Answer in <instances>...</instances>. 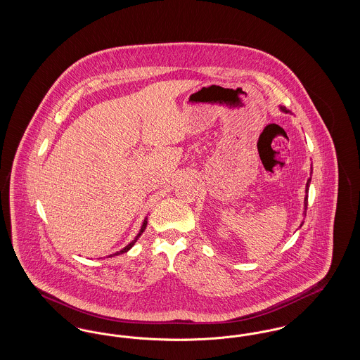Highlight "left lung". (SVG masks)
Wrapping results in <instances>:
<instances>
[{
    "label": "left lung",
    "mask_w": 360,
    "mask_h": 360,
    "mask_svg": "<svg viewBox=\"0 0 360 360\" xmlns=\"http://www.w3.org/2000/svg\"><path fill=\"white\" fill-rule=\"evenodd\" d=\"M281 109H282L283 112H286V113L289 112V110H286V108H283V106H281ZM309 185H310V178H309L308 184H307V193H308ZM307 205H308V195H307V198H305V207H307Z\"/></svg>",
    "instance_id": "1"
}]
</instances>
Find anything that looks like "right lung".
<instances>
[{
	"label": "right lung",
	"instance_id": "right-lung-1",
	"mask_svg": "<svg viewBox=\"0 0 360 360\" xmlns=\"http://www.w3.org/2000/svg\"><path fill=\"white\" fill-rule=\"evenodd\" d=\"M146 226H147V219H146V220H144V223H143V225H141V229H140V232H139V235H137L136 239L134 240V241H132V243H129V244H128V245H127V247H125V248H122V250H121V251H119V252H116V254H113V255H120V254H124V252H127V251H128V250H131V248H132V245H134V244H135V241H136L137 238H139V236H140V235H141V233H143V232H144V229H146ZM113 255H109V257H113Z\"/></svg>",
	"mask_w": 360,
	"mask_h": 360
}]
</instances>
